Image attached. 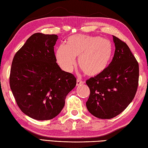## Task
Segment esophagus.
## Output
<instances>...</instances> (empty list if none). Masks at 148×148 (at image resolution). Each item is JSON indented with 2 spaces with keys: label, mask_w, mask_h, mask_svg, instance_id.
<instances>
[{
  "label": "esophagus",
  "mask_w": 148,
  "mask_h": 148,
  "mask_svg": "<svg viewBox=\"0 0 148 148\" xmlns=\"http://www.w3.org/2000/svg\"><path fill=\"white\" fill-rule=\"evenodd\" d=\"M83 84V81H81V79L77 80V86H80V85Z\"/></svg>",
  "instance_id": "obj_1"
}]
</instances>
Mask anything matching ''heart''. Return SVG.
I'll use <instances>...</instances> for the list:
<instances>
[{
    "instance_id": "1",
    "label": "heart",
    "mask_w": 148,
    "mask_h": 148,
    "mask_svg": "<svg viewBox=\"0 0 148 148\" xmlns=\"http://www.w3.org/2000/svg\"><path fill=\"white\" fill-rule=\"evenodd\" d=\"M114 47L112 42L100 36L76 34L69 36L66 46L61 44L56 52L57 62L66 72H71L78 64L88 76L95 77L108 68L112 59Z\"/></svg>"
}]
</instances>
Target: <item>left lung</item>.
<instances>
[{"instance_id": "obj_1", "label": "left lung", "mask_w": 148, "mask_h": 148, "mask_svg": "<svg viewBox=\"0 0 148 148\" xmlns=\"http://www.w3.org/2000/svg\"><path fill=\"white\" fill-rule=\"evenodd\" d=\"M114 55L103 73L87 80L90 94L88 110L96 118L110 119L128 107L138 85V63L128 45L113 36Z\"/></svg>"}]
</instances>
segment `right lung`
Returning <instances> with one entry per match:
<instances>
[{
    "instance_id": "right-lung-1",
    "label": "right lung",
    "mask_w": 148,
    "mask_h": 148,
    "mask_svg": "<svg viewBox=\"0 0 148 148\" xmlns=\"http://www.w3.org/2000/svg\"><path fill=\"white\" fill-rule=\"evenodd\" d=\"M55 34L35 33L28 39L13 59L10 85L21 110L33 119L56 117L65 105L77 79L62 71L54 54Z\"/></svg>"
}]
</instances>
